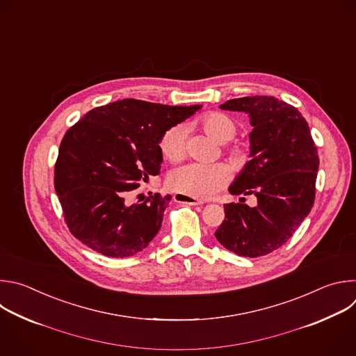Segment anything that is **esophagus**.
<instances>
[{
  "label": "esophagus",
  "mask_w": 356,
  "mask_h": 356,
  "mask_svg": "<svg viewBox=\"0 0 356 356\" xmlns=\"http://www.w3.org/2000/svg\"><path fill=\"white\" fill-rule=\"evenodd\" d=\"M174 200H175V202H178V203L191 204V206L202 204V202H200V200H196L195 197H191V196H186V195H182V193H175V195H174Z\"/></svg>",
  "instance_id": "esophagus-1"
}]
</instances>
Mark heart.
<instances>
[{
  "mask_svg": "<svg viewBox=\"0 0 356 356\" xmlns=\"http://www.w3.org/2000/svg\"><path fill=\"white\" fill-rule=\"evenodd\" d=\"M202 127L207 134L219 141L232 140L237 131V122L226 113L210 112L200 119ZM186 129L174 124L160 137L159 147L161 154L170 161H179L185 154ZM229 181V171L223 164L191 163L174 170L168 177V185L178 193L206 199L218 193Z\"/></svg>",
  "mask_w": 356,
  "mask_h": 356,
  "instance_id": "1",
  "label": "heart"
}]
</instances>
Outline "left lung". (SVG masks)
I'll return each instance as SVG.
<instances>
[{
    "label": "left lung",
    "instance_id": "obj_1",
    "mask_svg": "<svg viewBox=\"0 0 356 356\" xmlns=\"http://www.w3.org/2000/svg\"><path fill=\"white\" fill-rule=\"evenodd\" d=\"M250 115L251 160L229 188L233 195H255V207L225 204L216 230L227 250L257 258L285 244L309 215L316 197L318 154L309 124L292 105L275 97H244L220 105Z\"/></svg>",
    "mask_w": 356,
    "mask_h": 356
}]
</instances>
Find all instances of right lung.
I'll list each match as a JSON object with an SVG mask.
<instances>
[{"instance_id": "1", "label": "right lung", "mask_w": 356, "mask_h": 356, "mask_svg": "<svg viewBox=\"0 0 356 356\" xmlns=\"http://www.w3.org/2000/svg\"><path fill=\"white\" fill-rule=\"evenodd\" d=\"M199 108L129 98L98 106L71 126L54 165L70 233L112 258L143 251L159 233L171 196L154 193L130 203V191L161 172L160 137Z\"/></svg>"}]
</instances>
